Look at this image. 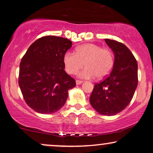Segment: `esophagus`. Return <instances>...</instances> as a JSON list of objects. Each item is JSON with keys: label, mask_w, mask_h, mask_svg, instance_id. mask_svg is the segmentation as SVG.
<instances>
[{"label": "esophagus", "mask_w": 153, "mask_h": 153, "mask_svg": "<svg viewBox=\"0 0 153 153\" xmlns=\"http://www.w3.org/2000/svg\"><path fill=\"white\" fill-rule=\"evenodd\" d=\"M83 83V81H81V80H76V85L81 84V83Z\"/></svg>", "instance_id": "obj_1"}]
</instances>
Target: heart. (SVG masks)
Here are the masks:
<instances>
[{"label": "heart", "instance_id": "obj_1", "mask_svg": "<svg viewBox=\"0 0 153 153\" xmlns=\"http://www.w3.org/2000/svg\"><path fill=\"white\" fill-rule=\"evenodd\" d=\"M63 62L67 72L74 74L86 66L79 76L81 78L91 79L97 76L104 79L111 72L114 65V56L108 48L92 43H87L76 47V52H66Z\"/></svg>", "mask_w": 153, "mask_h": 153}]
</instances>
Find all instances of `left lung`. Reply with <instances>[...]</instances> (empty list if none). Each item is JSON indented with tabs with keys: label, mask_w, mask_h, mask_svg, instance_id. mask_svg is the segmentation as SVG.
Here are the masks:
<instances>
[{
	"label": "left lung",
	"mask_w": 153,
	"mask_h": 153,
	"mask_svg": "<svg viewBox=\"0 0 153 153\" xmlns=\"http://www.w3.org/2000/svg\"><path fill=\"white\" fill-rule=\"evenodd\" d=\"M115 56L113 70L101 82L95 83L90 97L92 106L102 115L114 116L127 107L138 85V65L123 43L105 39Z\"/></svg>",
	"instance_id": "obj_1"
}]
</instances>
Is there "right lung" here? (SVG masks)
Returning a JSON list of instances; mask_svg holds the SVG:
<instances>
[{"label":"right lung","instance_id":"right-lung-1","mask_svg":"<svg viewBox=\"0 0 153 153\" xmlns=\"http://www.w3.org/2000/svg\"><path fill=\"white\" fill-rule=\"evenodd\" d=\"M68 39L45 36L35 41L23 56L19 85L26 104L37 113L53 114L68 99L76 81L64 70L63 56L72 47Z\"/></svg>","mask_w":153,"mask_h":153}]
</instances>
